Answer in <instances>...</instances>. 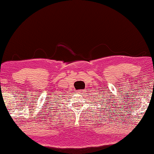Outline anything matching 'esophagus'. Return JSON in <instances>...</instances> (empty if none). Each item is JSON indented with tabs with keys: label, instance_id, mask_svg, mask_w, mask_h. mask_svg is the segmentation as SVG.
<instances>
[{
	"label": "esophagus",
	"instance_id": "esophagus-1",
	"mask_svg": "<svg viewBox=\"0 0 154 154\" xmlns=\"http://www.w3.org/2000/svg\"><path fill=\"white\" fill-rule=\"evenodd\" d=\"M79 92H82V91L80 90V91H79Z\"/></svg>",
	"mask_w": 154,
	"mask_h": 154
}]
</instances>
